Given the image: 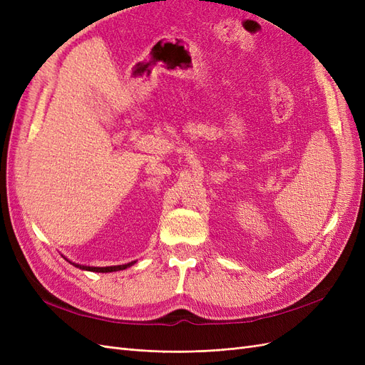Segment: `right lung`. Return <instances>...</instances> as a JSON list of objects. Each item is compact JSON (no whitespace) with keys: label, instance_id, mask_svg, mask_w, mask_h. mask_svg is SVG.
Returning <instances> with one entry per match:
<instances>
[{"label":"right lung","instance_id":"1","mask_svg":"<svg viewBox=\"0 0 365 365\" xmlns=\"http://www.w3.org/2000/svg\"><path fill=\"white\" fill-rule=\"evenodd\" d=\"M74 264V263H73ZM130 264H134V262L126 263V264H117V267H105V268H94V267H82V264H74V267L81 268V269H86V271H93V272H114V271H121L126 269Z\"/></svg>","mask_w":365,"mask_h":365}]
</instances>
